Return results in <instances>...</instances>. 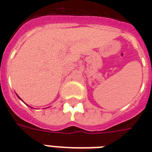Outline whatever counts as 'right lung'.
I'll return each instance as SVG.
<instances>
[{
    "label": "right lung",
    "instance_id": "obj_1",
    "mask_svg": "<svg viewBox=\"0 0 152 152\" xmlns=\"http://www.w3.org/2000/svg\"><path fill=\"white\" fill-rule=\"evenodd\" d=\"M17 96H18V95H17ZM18 98H19V99H20V100H22V99H20V97H19V96H18Z\"/></svg>",
    "mask_w": 152,
    "mask_h": 152
}]
</instances>
